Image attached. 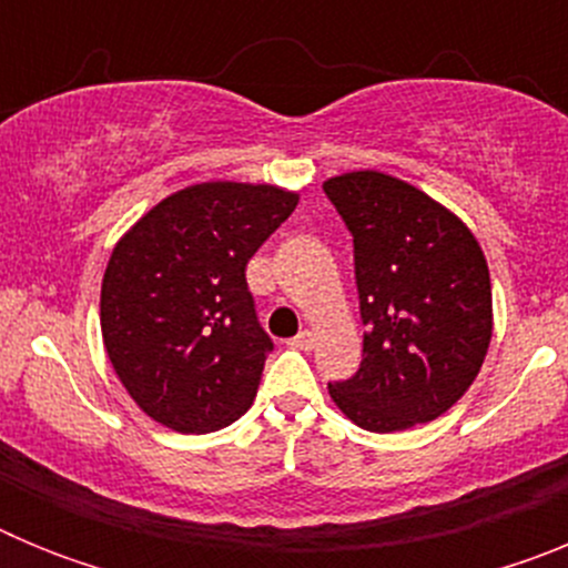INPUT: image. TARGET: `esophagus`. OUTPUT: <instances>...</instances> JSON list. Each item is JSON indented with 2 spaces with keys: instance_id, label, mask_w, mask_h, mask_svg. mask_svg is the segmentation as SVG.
I'll return each instance as SVG.
<instances>
[{
  "instance_id": "34e87169",
  "label": "esophagus",
  "mask_w": 568,
  "mask_h": 568,
  "mask_svg": "<svg viewBox=\"0 0 568 568\" xmlns=\"http://www.w3.org/2000/svg\"><path fill=\"white\" fill-rule=\"evenodd\" d=\"M313 341L315 335L310 333V329H301L295 338H290V346H295V349H313Z\"/></svg>"
}]
</instances>
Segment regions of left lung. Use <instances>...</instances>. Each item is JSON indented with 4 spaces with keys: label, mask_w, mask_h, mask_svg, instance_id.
Instances as JSON below:
<instances>
[{
    "label": "left lung",
    "mask_w": 568,
    "mask_h": 568,
    "mask_svg": "<svg viewBox=\"0 0 568 568\" xmlns=\"http://www.w3.org/2000/svg\"><path fill=\"white\" fill-rule=\"evenodd\" d=\"M353 233L364 358L329 384L369 433H400L458 404L491 341V281L471 230L444 204L378 170L324 182Z\"/></svg>",
    "instance_id": "obj_1"
}]
</instances>
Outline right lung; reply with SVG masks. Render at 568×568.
<instances>
[{"label":"right lung","mask_w":568,"mask_h":568,"mask_svg":"<svg viewBox=\"0 0 568 568\" xmlns=\"http://www.w3.org/2000/svg\"><path fill=\"white\" fill-rule=\"evenodd\" d=\"M295 204L298 193L275 184L204 182L119 239L102 278V338L144 415L204 435L247 413L273 341L244 270Z\"/></svg>","instance_id":"add662e5"}]
</instances>
